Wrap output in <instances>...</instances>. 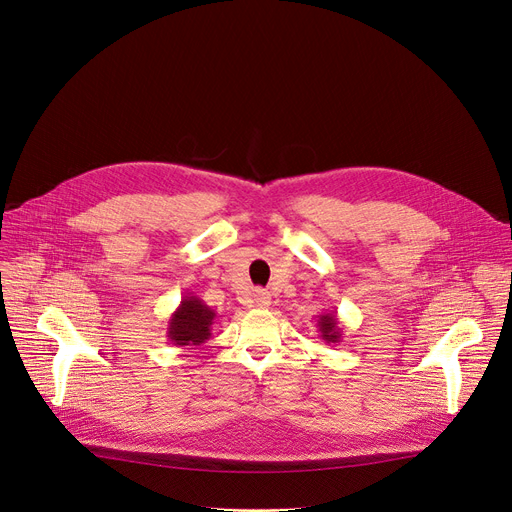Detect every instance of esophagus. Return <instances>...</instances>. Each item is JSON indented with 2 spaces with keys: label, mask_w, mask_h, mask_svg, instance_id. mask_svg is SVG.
I'll use <instances>...</instances> for the list:
<instances>
[{
  "label": "esophagus",
  "mask_w": 512,
  "mask_h": 512,
  "mask_svg": "<svg viewBox=\"0 0 512 512\" xmlns=\"http://www.w3.org/2000/svg\"><path fill=\"white\" fill-rule=\"evenodd\" d=\"M254 303H256V307H268L270 305V295L266 291H256L254 293Z\"/></svg>",
  "instance_id": "1"
}]
</instances>
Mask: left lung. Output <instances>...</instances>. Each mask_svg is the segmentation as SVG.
<instances>
[{"instance_id": "8db88e82", "label": "left lung", "mask_w": 512, "mask_h": 512, "mask_svg": "<svg viewBox=\"0 0 512 512\" xmlns=\"http://www.w3.org/2000/svg\"><path fill=\"white\" fill-rule=\"evenodd\" d=\"M318 332L326 344L342 342V326L336 311H326L318 318Z\"/></svg>"}]
</instances>
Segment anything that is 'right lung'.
Masks as SVG:
<instances>
[{
	"instance_id": "1",
	"label": "right lung",
	"mask_w": 512,
	"mask_h": 512,
	"mask_svg": "<svg viewBox=\"0 0 512 512\" xmlns=\"http://www.w3.org/2000/svg\"><path fill=\"white\" fill-rule=\"evenodd\" d=\"M217 313L201 297L186 295L170 316L168 340L178 348L201 346L211 338V328Z\"/></svg>"
}]
</instances>
